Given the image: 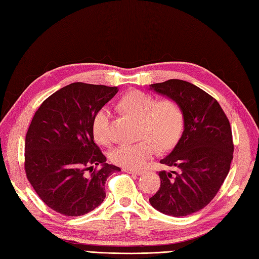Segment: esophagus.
Returning a JSON list of instances; mask_svg holds the SVG:
<instances>
[{
	"label": "esophagus",
	"instance_id": "esophagus-1",
	"mask_svg": "<svg viewBox=\"0 0 259 259\" xmlns=\"http://www.w3.org/2000/svg\"><path fill=\"white\" fill-rule=\"evenodd\" d=\"M124 171H126V173H130V174H134V175H141L143 174L142 170H139V169H133V168H123Z\"/></svg>",
	"mask_w": 259,
	"mask_h": 259
}]
</instances>
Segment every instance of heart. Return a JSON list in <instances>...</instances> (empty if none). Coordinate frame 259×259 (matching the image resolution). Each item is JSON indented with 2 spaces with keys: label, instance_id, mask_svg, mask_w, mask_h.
Here are the masks:
<instances>
[{
  "label": "heart",
  "instance_id": "obj_1",
  "mask_svg": "<svg viewBox=\"0 0 259 259\" xmlns=\"http://www.w3.org/2000/svg\"><path fill=\"white\" fill-rule=\"evenodd\" d=\"M120 111L140 119L139 133L142 140L135 143H120L114 147L110 157L125 168H142L148 159L160 151L173 147L184 127V113L180 103L173 99L157 101L141 91H132L117 102ZM112 113L106 107L97 111L92 120V132L101 144L112 142Z\"/></svg>",
  "mask_w": 259,
  "mask_h": 259
}]
</instances>
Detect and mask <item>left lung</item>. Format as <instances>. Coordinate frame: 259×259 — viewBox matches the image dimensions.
<instances>
[{
  "label": "left lung",
  "mask_w": 259,
  "mask_h": 259,
  "mask_svg": "<svg viewBox=\"0 0 259 259\" xmlns=\"http://www.w3.org/2000/svg\"><path fill=\"white\" fill-rule=\"evenodd\" d=\"M151 88L180 103L184 132L173 151L160 159L173 170L159 171L160 187L149 203L166 215H191L211 202L231 168V124L218 102L196 85L168 79Z\"/></svg>",
  "instance_id": "1"
}]
</instances>
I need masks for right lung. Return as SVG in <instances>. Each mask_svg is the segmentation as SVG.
Wrapping results in <instances>:
<instances>
[{
  "instance_id": "obj_1",
  "label": "right lung",
  "mask_w": 259,
  "mask_h": 259,
  "mask_svg": "<svg viewBox=\"0 0 259 259\" xmlns=\"http://www.w3.org/2000/svg\"><path fill=\"white\" fill-rule=\"evenodd\" d=\"M117 88L72 83L49 96L25 137L24 169L38 197L65 216H81L104 200L105 182L119 167L105 163L92 120Z\"/></svg>"
}]
</instances>
